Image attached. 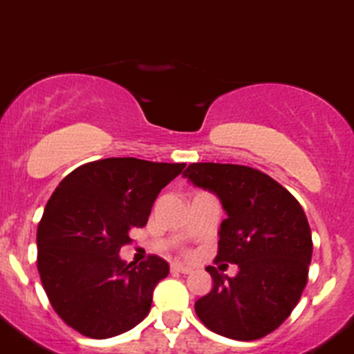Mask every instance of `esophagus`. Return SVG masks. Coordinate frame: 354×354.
Segmentation results:
<instances>
[{
  "label": "esophagus",
  "mask_w": 354,
  "mask_h": 354,
  "mask_svg": "<svg viewBox=\"0 0 354 354\" xmlns=\"http://www.w3.org/2000/svg\"><path fill=\"white\" fill-rule=\"evenodd\" d=\"M171 272L183 273V275H187V273H192V268H190V266H183V264H180V263H173L171 264Z\"/></svg>",
  "instance_id": "1"
}]
</instances>
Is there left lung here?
<instances>
[{
    "label": "left lung",
    "mask_w": 354,
    "mask_h": 354,
    "mask_svg": "<svg viewBox=\"0 0 354 354\" xmlns=\"http://www.w3.org/2000/svg\"><path fill=\"white\" fill-rule=\"evenodd\" d=\"M222 203L215 261L238 264L234 277L208 266L213 288L196 301L208 330L234 340L268 335L289 317L307 286L312 234L300 203L268 174L236 164H190L183 173Z\"/></svg>",
    "instance_id": "left-lung-1"
}]
</instances>
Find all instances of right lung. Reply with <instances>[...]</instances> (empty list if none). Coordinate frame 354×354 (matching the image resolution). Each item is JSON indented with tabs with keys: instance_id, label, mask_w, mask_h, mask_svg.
<instances>
[{
	"instance_id": "add662e5",
	"label": "right lung",
	"mask_w": 354,
	"mask_h": 354,
	"mask_svg": "<svg viewBox=\"0 0 354 354\" xmlns=\"http://www.w3.org/2000/svg\"><path fill=\"white\" fill-rule=\"evenodd\" d=\"M185 164L104 158L62 180L37 231V268L50 305L81 335L109 339L148 316L169 264L120 259L130 231L148 222L155 199Z\"/></svg>"
}]
</instances>
